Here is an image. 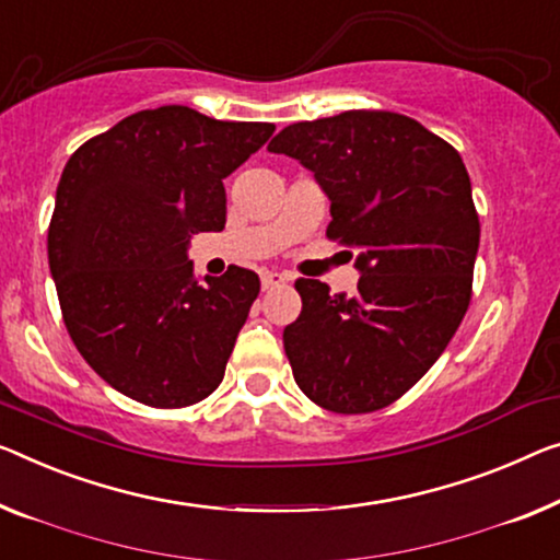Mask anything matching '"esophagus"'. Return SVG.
Masks as SVG:
<instances>
[{
    "instance_id": "1",
    "label": "esophagus",
    "mask_w": 560,
    "mask_h": 560,
    "mask_svg": "<svg viewBox=\"0 0 560 560\" xmlns=\"http://www.w3.org/2000/svg\"><path fill=\"white\" fill-rule=\"evenodd\" d=\"M281 283H287V277L279 271H261V287L264 291H269L273 287H281Z\"/></svg>"
}]
</instances>
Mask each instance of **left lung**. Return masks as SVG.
Returning a JSON list of instances; mask_svg holds the SVG:
<instances>
[{"instance_id":"1","label":"left lung","mask_w":560,"mask_h":560,"mask_svg":"<svg viewBox=\"0 0 560 560\" xmlns=\"http://www.w3.org/2000/svg\"><path fill=\"white\" fill-rule=\"evenodd\" d=\"M331 200L327 236L360 248L354 296L296 279L283 329L299 389L339 415L382 410L422 380L472 296L480 221L457 150L407 115L347 110L294 122L269 143Z\"/></svg>"}]
</instances>
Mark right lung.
Returning <instances> with one entry per match:
<instances>
[{
	"label": "right lung",
	"instance_id": "right-lung-1",
	"mask_svg": "<svg viewBox=\"0 0 560 560\" xmlns=\"http://www.w3.org/2000/svg\"><path fill=\"white\" fill-rule=\"evenodd\" d=\"M271 122H223L163 105L90 138L67 161L47 231L65 327L125 397L161 410L221 385L261 281L229 266L194 279L190 236L226 226L223 178Z\"/></svg>",
	"mask_w": 560,
	"mask_h": 560
}]
</instances>
